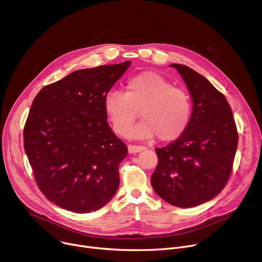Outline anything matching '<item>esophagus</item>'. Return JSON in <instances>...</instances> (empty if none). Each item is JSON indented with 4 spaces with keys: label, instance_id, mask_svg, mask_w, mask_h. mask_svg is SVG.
<instances>
[{
    "label": "esophagus",
    "instance_id": "34e87169",
    "mask_svg": "<svg viewBox=\"0 0 262 262\" xmlns=\"http://www.w3.org/2000/svg\"><path fill=\"white\" fill-rule=\"evenodd\" d=\"M128 152L129 154H137V152H140V151H142V150H144L145 149V147H143V146H138V145H128Z\"/></svg>",
    "mask_w": 262,
    "mask_h": 262
}]
</instances>
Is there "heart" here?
<instances>
[{
  "label": "heart",
  "instance_id": "1",
  "mask_svg": "<svg viewBox=\"0 0 262 262\" xmlns=\"http://www.w3.org/2000/svg\"><path fill=\"white\" fill-rule=\"evenodd\" d=\"M142 121L128 136L149 140L159 137L169 142L178 139L186 129L191 102L188 94L155 72H144L132 77L125 93L112 91L104 98V111L113 129L120 136L127 134L138 117Z\"/></svg>",
  "mask_w": 262,
  "mask_h": 262
}]
</instances>
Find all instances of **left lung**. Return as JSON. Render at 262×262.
<instances>
[{
	"mask_svg": "<svg viewBox=\"0 0 262 262\" xmlns=\"http://www.w3.org/2000/svg\"><path fill=\"white\" fill-rule=\"evenodd\" d=\"M192 99L185 132L168 146L157 148L151 176L156 193L168 204L191 208L215 198L226 186L238 144L232 110L224 95L194 70L172 63Z\"/></svg>",
	"mask_w": 262,
	"mask_h": 262,
	"instance_id": "8db88e82",
	"label": "left lung"
}]
</instances>
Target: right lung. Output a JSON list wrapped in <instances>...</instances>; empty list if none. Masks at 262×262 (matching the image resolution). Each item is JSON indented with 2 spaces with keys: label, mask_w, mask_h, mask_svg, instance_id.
<instances>
[{
  "label": "right lung",
  "mask_w": 262,
  "mask_h": 262,
  "mask_svg": "<svg viewBox=\"0 0 262 262\" xmlns=\"http://www.w3.org/2000/svg\"><path fill=\"white\" fill-rule=\"evenodd\" d=\"M130 61L77 70L46 85L24 128V148L40 191L75 213L96 211L119 187L127 147L110 127L104 98Z\"/></svg>",
  "instance_id": "1"
}]
</instances>
